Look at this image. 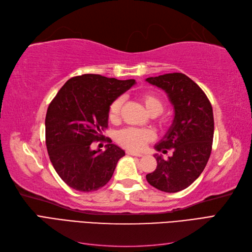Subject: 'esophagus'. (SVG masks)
<instances>
[{"label": "esophagus", "instance_id": "esophagus-1", "mask_svg": "<svg viewBox=\"0 0 252 252\" xmlns=\"http://www.w3.org/2000/svg\"><path fill=\"white\" fill-rule=\"evenodd\" d=\"M126 154L128 155V156H133V157H143V155L142 154H139V152H134V151H132V150H126Z\"/></svg>", "mask_w": 252, "mask_h": 252}]
</instances>
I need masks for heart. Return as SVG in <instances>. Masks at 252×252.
<instances>
[{"mask_svg":"<svg viewBox=\"0 0 252 252\" xmlns=\"http://www.w3.org/2000/svg\"><path fill=\"white\" fill-rule=\"evenodd\" d=\"M140 100L150 116L155 117L164 110L165 104L161 97L154 94H144L140 96ZM124 98L119 96L110 103L108 107V119L112 123H117L120 120L122 106H123ZM155 139L154 131L149 129H136V128H125L120 130L116 134L117 142L122 146L131 150H142L145 145Z\"/></svg>","mask_w":252,"mask_h":252,"instance_id":"b5f03b06","label":"heart"}]
</instances>
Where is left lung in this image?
Returning <instances> with one entry per match:
<instances>
[{
	"instance_id": "1",
	"label": "left lung",
	"mask_w": 252,
	"mask_h": 252,
	"mask_svg": "<svg viewBox=\"0 0 252 252\" xmlns=\"http://www.w3.org/2000/svg\"><path fill=\"white\" fill-rule=\"evenodd\" d=\"M146 81L163 89L174 108V119L168 131L155 148L172 156L164 159L155 155L157 169L146 175L151 186L164 192H178L200 177L209 159L215 121L207 95L184 73L173 72Z\"/></svg>"
}]
</instances>
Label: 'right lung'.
Instances as JSON below:
<instances>
[{"instance_id":"right-lung-1","label":"right lung","mask_w":252,"mask_h":252,"mask_svg":"<svg viewBox=\"0 0 252 252\" xmlns=\"http://www.w3.org/2000/svg\"><path fill=\"white\" fill-rule=\"evenodd\" d=\"M134 80L121 81L100 74L68 80L48 106L45 119L50 162L66 184L82 192L105 186L125 151L108 139L106 150H93L108 127L110 103L123 94Z\"/></svg>"}]
</instances>
